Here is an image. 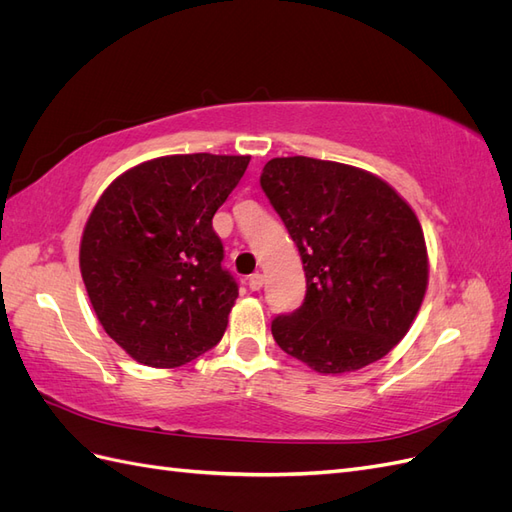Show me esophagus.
Returning a JSON list of instances; mask_svg holds the SVG:
<instances>
[{"label": "esophagus", "instance_id": "34e87169", "mask_svg": "<svg viewBox=\"0 0 512 512\" xmlns=\"http://www.w3.org/2000/svg\"><path fill=\"white\" fill-rule=\"evenodd\" d=\"M262 284H265V275H262V273H252L250 280H247V286H250V290H260Z\"/></svg>", "mask_w": 512, "mask_h": 512}]
</instances>
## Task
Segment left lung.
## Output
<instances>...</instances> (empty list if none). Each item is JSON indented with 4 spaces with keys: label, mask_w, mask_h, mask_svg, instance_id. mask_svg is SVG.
Returning <instances> with one entry per match:
<instances>
[{
    "label": "left lung",
    "mask_w": 512,
    "mask_h": 512,
    "mask_svg": "<svg viewBox=\"0 0 512 512\" xmlns=\"http://www.w3.org/2000/svg\"><path fill=\"white\" fill-rule=\"evenodd\" d=\"M260 185L297 243L307 292L277 316L273 339L318 374L380 361L425 299L421 222L389 183L363 168L305 156L273 158Z\"/></svg>",
    "instance_id": "obj_1"
}]
</instances>
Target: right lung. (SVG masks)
Listing matches in <instances>:
<instances>
[{
  "label": "right lung",
  "instance_id": "right-lung-1",
  "mask_svg": "<svg viewBox=\"0 0 512 512\" xmlns=\"http://www.w3.org/2000/svg\"><path fill=\"white\" fill-rule=\"evenodd\" d=\"M250 156L179 153L119 175L91 209L79 265L108 337L134 361L173 369L220 342L237 282L211 220Z\"/></svg>",
  "mask_w": 512,
  "mask_h": 512
}]
</instances>
